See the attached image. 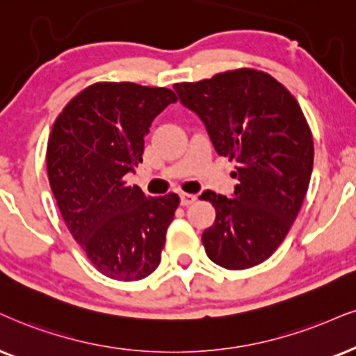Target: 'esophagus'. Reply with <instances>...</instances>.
I'll return each mask as SVG.
<instances>
[{
    "label": "esophagus",
    "instance_id": "1",
    "mask_svg": "<svg viewBox=\"0 0 356 356\" xmlns=\"http://www.w3.org/2000/svg\"><path fill=\"white\" fill-rule=\"evenodd\" d=\"M196 201V195H190V193H181L179 195V203L181 206H190Z\"/></svg>",
    "mask_w": 356,
    "mask_h": 356
}]
</instances>
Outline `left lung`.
Wrapping results in <instances>:
<instances>
[{
    "label": "left lung",
    "instance_id": "left-lung-1",
    "mask_svg": "<svg viewBox=\"0 0 356 356\" xmlns=\"http://www.w3.org/2000/svg\"><path fill=\"white\" fill-rule=\"evenodd\" d=\"M198 115L218 155L236 160L234 198L204 191L216 209L203 245L214 264L249 269L285 239L309 190L314 138L299 102L280 82L256 69H236L200 82L175 84Z\"/></svg>",
    "mask_w": 356,
    "mask_h": 356
}]
</instances>
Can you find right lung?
<instances>
[{"instance_id":"add662e5","label":"right lung","mask_w":356,"mask_h":356,"mask_svg":"<svg viewBox=\"0 0 356 356\" xmlns=\"http://www.w3.org/2000/svg\"><path fill=\"white\" fill-rule=\"evenodd\" d=\"M177 100L165 87L97 82L52 125L46 152L52 195L72 238L111 279H143L161 261L179 196L152 198L127 175L142 163L153 118Z\"/></svg>"}]
</instances>
